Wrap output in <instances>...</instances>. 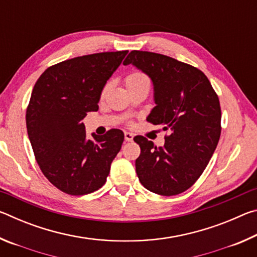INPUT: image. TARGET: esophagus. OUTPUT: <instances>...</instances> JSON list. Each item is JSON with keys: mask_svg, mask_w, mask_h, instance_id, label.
Listing matches in <instances>:
<instances>
[{"mask_svg": "<svg viewBox=\"0 0 257 257\" xmlns=\"http://www.w3.org/2000/svg\"><path fill=\"white\" fill-rule=\"evenodd\" d=\"M134 139V135L130 133H124V141L125 142H132Z\"/></svg>", "mask_w": 257, "mask_h": 257, "instance_id": "obj_1", "label": "esophagus"}]
</instances>
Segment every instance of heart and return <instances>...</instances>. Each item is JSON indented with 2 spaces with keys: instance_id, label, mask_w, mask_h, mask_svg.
Masks as SVG:
<instances>
[{
  "instance_id": "heart-1",
  "label": "heart",
  "mask_w": 257,
  "mask_h": 257,
  "mask_svg": "<svg viewBox=\"0 0 257 257\" xmlns=\"http://www.w3.org/2000/svg\"><path fill=\"white\" fill-rule=\"evenodd\" d=\"M124 84L127 86L128 90H132L134 88H137V87H141V86H149L150 87V79L149 77H147L145 73L143 72H132L129 73V75L124 78ZM106 88L107 87L105 86L102 90V96H104V94L106 92Z\"/></svg>"
}]
</instances>
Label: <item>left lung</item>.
Returning <instances> with one entry per match:
<instances>
[{
	"label": "left lung",
	"mask_w": 257,
	"mask_h": 257,
	"mask_svg": "<svg viewBox=\"0 0 257 257\" xmlns=\"http://www.w3.org/2000/svg\"><path fill=\"white\" fill-rule=\"evenodd\" d=\"M133 63L154 84L156 106L147 121L169 130L163 146L144 136L136 172L146 189L173 196L193 186L216 149L221 135V107L210 80L199 69L170 56L132 51L123 64Z\"/></svg>",
	"instance_id": "left-lung-1"
}]
</instances>
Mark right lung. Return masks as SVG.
I'll return each instance as SVG.
<instances>
[{
	"label": "right lung",
	"instance_id": "1",
	"mask_svg": "<svg viewBox=\"0 0 257 257\" xmlns=\"http://www.w3.org/2000/svg\"><path fill=\"white\" fill-rule=\"evenodd\" d=\"M128 51L78 56L51 66L35 84L26 124L35 159L47 180L80 196L105 184L124 135L110 129L86 138L81 120L98 110L102 89Z\"/></svg>",
	"mask_w": 257,
	"mask_h": 257
}]
</instances>
